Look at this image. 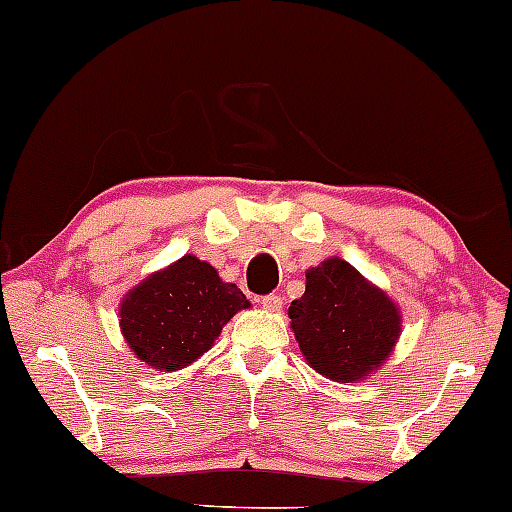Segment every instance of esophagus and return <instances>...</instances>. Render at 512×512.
Returning <instances> with one entry per match:
<instances>
[{"label": "esophagus", "instance_id": "obj_1", "mask_svg": "<svg viewBox=\"0 0 512 512\" xmlns=\"http://www.w3.org/2000/svg\"><path fill=\"white\" fill-rule=\"evenodd\" d=\"M261 303H263L265 310H270V313H275V310L282 308V296H280V294H268V296L261 298Z\"/></svg>", "mask_w": 512, "mask_h": 512}]
</instances>
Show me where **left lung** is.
Listing matches in <instances>:
<instances>
[{
    "instance_id": "obj_1",
    "label": "left lung",
    "mask_w": 512,
    "mask_h": 512,
    "mask_svg": "<svg viewBox=\"0 0 512 512\" xmlns=\"http://www.w3.org/2000/svg\"><path fill=\"white\" fill-rule=\"evenodd\" d=\"M289 317L310 367L341 383L381 367L402 327L395 303L341 258L305 272V294L291 301Z\"/></svg>"
}]
</instances>
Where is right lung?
<instances>
[{"instance_id": "obj_1", "label": "right lung", "mask_w": 512, "mask_h": 512, "mask_svg": "<svg viewBox=\"0 0 512 512\" xmlns=\"http://www.w3.org/2000/svg\"><path fill=\"white\" fill-rule=\"evenodd\" d=\"M242 308L249 301L235 284L223 282L209 263L183 256L126 294L119 324L143 362L176 371L207 353L223 324Z\"/></svg>"}]
</instances>
